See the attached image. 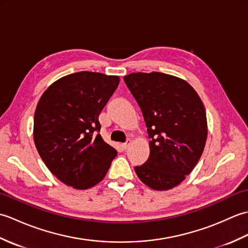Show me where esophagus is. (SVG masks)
I'll use <instances>...</instances> for the list:
<instances>
[{"mask_svg":"<svg viewBox=\"0 0 248 248\" xmlns=\"http://www.w3.org/2000/svg\"><path fill=\"white\" fill-rule=\"evenodd\" d=\"M130 144H131V140H128L127 141H125V143H124L123 144V148L125 150V149H128L129 148V146H130Z\"/></svg>","mask_w":248,"mask_h":248,"instance_id":"34e87169","label":"esophagus"}]
</instances>
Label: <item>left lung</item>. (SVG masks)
Returning <instances> with one entry per match:
<instances>
[{
	"label": "left lung",
	"instance_id": "8db88e82",
	"mask_svg": "<svg viewBox=\"0 0 248 248\" xmlns=\"http://www.w3.org/2000/svg\"><path fill=\"white\" fill-rule=\"evenodd\" d=\"M124 80L147 125L150 155L134 170L156 191L180 184L196 166L208 135L205 110L195 89L182 78L161 72H136Z\"/></svg>",
	"mask_w": 248,
	"mask_h": 248
}]
</instances>
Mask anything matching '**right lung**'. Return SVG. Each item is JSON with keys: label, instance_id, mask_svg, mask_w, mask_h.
Wrapping results in <instances>:
<instances>
[{"label": "right lung", "instance_id": "add662e5", "mask_svg": "<svg viewBox=\"0 0 248 248\" xmlns=\"http://www.w3.org/2000/svg\"><path fill=\"white\" fill-rule=\"evenodd\" d=\"M119 77L80 71L54 82L41 96L34 116V141L49 170L77 189L96 186L117 151L99 134V115Z\"/></svg>", "mask_w": 248, "mask_h": 248}]
</instances>
